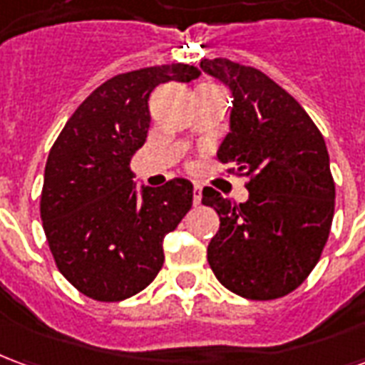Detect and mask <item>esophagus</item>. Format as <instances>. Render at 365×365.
Instances as JSON below:
<instances>
[{
	"label": "esophagus",
	"mask_w": 365,
	"mask_h": 365,
	"mask_svg": "<svg viewBox=\"0 0 365 365\" xmlns=\"http://www.w3.org/2000/svg\"><path fill=\"white\" fill-rule=\"evenodd\" d=\"M201 203V185L195 183L193 185V205H199Z\"/></svg>",
	"instance_id": "esophagus-1"
}]
</instances>
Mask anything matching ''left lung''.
Masks as SVG:
<instances>
[{
    "label": "left lung",
    "instance_id": "1",
    "mask_svg": "<svg viewBox=\"0 0 365 365\" xmlns=\"http://www.w3.org/2000/svg\"><path fill=\"white\" fill-rule=\"evenodd\" d=\"M199 68L232 93L217 158L250 178L238 205L203 190L201 203L221 219L207 260L240 297H283L305 282L329 240L334 180L327 144L305 109L260 70L227 58L201 60Z\"/></svg>",
    "mask_w": 365,
    "mask_h": 365
}]
</instances>
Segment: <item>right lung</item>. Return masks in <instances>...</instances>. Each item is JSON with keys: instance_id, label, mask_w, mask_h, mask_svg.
I'll use <instances>...</instances> for the list:
<instances>
[{"instance_id": "1", "label": "right lung", "mask_w": 365, "mask_h": 365, "mask_svg": "<svg viewBox=\"0 0 365 365\" xmlns=\"http://www.w3.org/2000/svg\"><path fill=\"white\" fill-rule=\"evenodd\" d=\"M190 64L119 74L91 91L52 144L41 219L60 274L96 301L143 291L164 264V237L193 203L190 180L136 190L130 160L150 127L148 99L166 82H191Z\"/></svg>"}]
</instances>
